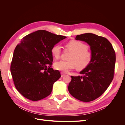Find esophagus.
Instances as JSON below:
<instances>
[{
    "instance_id": "obj_1",
    "label": "esophagus",
    "mask_w": 125,
    "mask_h": 125,
    "mask_svg": "<svg viewBox=\"0 0 125 125\" xmlns=\"http://www.w3.org/2000/svg\"><path fill=\"white\" fill-rule=\"evenodd\" d=\"M65 75H66V74H65V73H61V77H64Z\"/></svg>"
}]
</instances>
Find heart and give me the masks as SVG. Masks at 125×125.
I'll return each mask as SVG.
<instances>
[{
	"label": "heart",
	"instance_id": "obj_1",
	"mask_svg": "<svg viewBox=\"0 0 125 125\" xmlns=\"http://www.w3.org/2000/svg\"><path fill=\"white\" fill-rule=\"evenodd\" d=\"M67 50L72 52L69 58V61L57 62L54 64L57 70L67 73L71 69L77 68L82 70L88 67L92 60V53L88 50L89 46L80 41L72 40L65 45ZM51 53L53 57L58 59L62 54L60 46L56 44L52 46Z\"/></svg>",
	"mask_w": 125,
	"mask_h": 125
}]
</instances>
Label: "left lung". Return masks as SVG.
Masks as SVG:
<instances>
[{
    "instance_id": "1",
    "label": "left lung",
    "mask_w": 125,
    "mask_h": 125,
    "mask_svg": "<svg viewBox=\"0 0 125 125\" xmlns=\"http://www.w3.org/2000/svg\"><path fill=\"white\" fill-rule=\"evenodd\" d=\"M75 40L84 41L92 53L90 65L82 70L80 76H71L68 91L75 99L91 102L102 95L114 78L116 62L115 52L109 41L92 33L78 35Z\"/></svg>"
}]
</instances>
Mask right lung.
<instances>
[{
	"label": "right lung",
	"mask_w": 125,
	"mask_h": 125,
	"mask_svg": "<svg viewBox=\"0 0 125 125\" xmlns=\"http://www.w3.org/2000/svg\"><path fill=\"white\" fill-rule=\"evenodd\" d=\"M66 38L38 30L21 39L13 52L10 71L17 90L26 99L39 101L50 95L54 82L61 77L52 68L51 48Z\"/></svg>",
	"instance_id": "right-lung-1"
}]
</instances>
